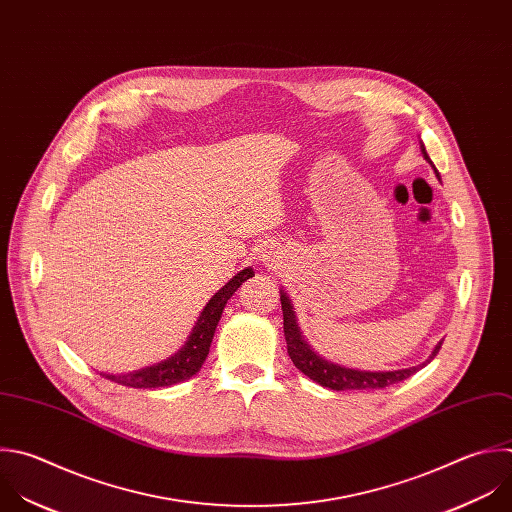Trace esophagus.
<instances>
[{
    "label": "esophagus",
    "mask_w": 512,
    "mask_h": 512,
    "mask_svg": "<svg viewBox=\"0 0 512 512\" xmlns=\"http://www.w3.org/2000/svg\"><path fill=\"white\" fill-rule=\"evenodd\" d=\"M263 257H267V255H263ZM267 261H275V257H271V255H269V257H267Z\"/></svg>",
    "instance_id": "1"
}]
</instances>
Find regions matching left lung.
<instances>
[{"mask_svg":"<svg viewBox=\"0 0 512 512\" xmlns=\"http://www.w3.org/2000/svg\"><path fill=\"white\" fill-rule=\"evenodd\" d=\"M422 154L424 158L432 164L424 144L420 142ZM434 173L438 177V170L432 164ZM281 309H283V333H285V342H287V354L291 358V362L295 364V368L299 372H303L309 380L317 382L323 388L342 392V390H352V392H366V390H380V388H388L392 384H398L406 378H410L412 374H416L420 368H424L426 364H430V360H434V356L440 352L442 342L434 348L432 356L416 368H406V370H394V372H362V370H352V368H344L339 364H333L325 358H321L317 352H313V348L305 342V337L301 335V329L297 325V317L293 311V303L287 297L285 291H281Z\"/></svg>","mask_w":512,"mask_h":512,"instance_id":"1","label":"left lung"}]
</instances>
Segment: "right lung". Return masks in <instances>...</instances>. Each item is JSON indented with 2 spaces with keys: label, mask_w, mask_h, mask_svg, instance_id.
Instances as JSON below:
<instances>
[{
  "label": "right lung",
  "mask_w": 512,
  "mask_h": 512,
  "mask_svg": "<svg viewBox=\"0 0 512 512\" xmlns=\"http://www.w3.org/2000/svg\"><path fill=\"white\" fill-rule=\"evenodd\" d=\"M253 275L255 273L251 267L239 271L227 285H223L211 297V301L201 311V315L187 339V344L173 358H168L150 368H142L138 372H130V374H100V376H104L106 380L116 382L120 386H128V388H164V386H173L183 380H189L191 376H195L201 370L203 362L209 356L213 335H215L217 323L223 315L227 301Z\"/></svg>",
  "instance_id": "add662e5"
}]
</instances>
